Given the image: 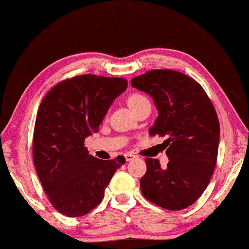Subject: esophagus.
Returning a JSON list of instances; mask_svg holds the SVG:
<instances>
[{
  "label": "esophagus",
  "instance_id": "esophagus-1",
  "mask_svg": "<svg viewBox=\"0 0 249 249\" xmlns=\"http://www.w3.org/2000/svg\"><path fill=\"white\" fill-rule=\"evenodd\" d=\"M134 158H136V156H135V155L130 154V153H128V154H125V159H126V161H130V160H133Z\"/></svg>",
  "mask_w": 249,
  "mask_h": 249
}]
</instances>
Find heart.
Returning <instances> with one entry per match:
<instances>
[{
    "instance_id": "1",
    "label": "heart",
    "mask_w": 249,
    "mask_h": 249,
    "mask_svg": "<svg viewBox=\"0 0 249 249\" xmlns=\"http://www.w3.org/2000/svg\"><path fill=\"white\" fill-rule=\"evenodd\" d=\"M146 100L147 99L144 95H142L140 93H134L128 98V105L130 108H133L134 107H136V105H138L142 102H144V101H146Z\"/></svg>"
}]
</instances>
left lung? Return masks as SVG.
Here are the masks:
<instances>
[{"label": "left lung", "mask_w": 249, "mask_h": 249, "mask_svg": "<svg viewBox=\"0 0 249 249\" xmlns=\"http://www.w3.org/2000/svg\"><path fill=\"white\" fill-rule=\"evenodd\" d=\"M154 100L158 116L151 136L166 137L169 162L146 158L141 190L147 200L171 211L199 199L208 187L217 159L220 123L212 102L199 83L178 71L151 70L130 81Z\"/></svg>", "instance_id": "1"}]
</instances>
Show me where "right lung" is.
<instances>
[{"label":"right lung","mask_w":249,"mask_h":249,"mask_svg":"<svg viewBox=\"0 0 249 249\" xmlns=\"http://www.w3.org/2000/svg\"><path fill=\"white\" fill-rule=\"evenodd\" d=\"M127 89L123 78L83 74L54 86L41 101L33 140L36 172L50 203L69 217L86 215L101 203L113 175L125 158L102 160L84 141Z\"/></svg>","instance_id":"1"}]
</instances>
